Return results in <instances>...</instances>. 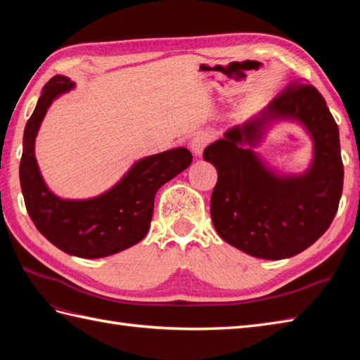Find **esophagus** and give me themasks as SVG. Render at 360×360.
I'll list each match as a JSON object with an SVG mask.
<instances>
[{
    "label": "esophagus",
    "mask_w": 360,
    "mask_h": 360,
    "mask_svg": "<svg viewBox=\"0 0 360 360\" xmlns=\"http://www.w3.org/2000/svg\"><path fill=\"white\" fill-rule=\"evenodd\" d=\"M210 142V136L207 133H198L193 136V139L190 141V150L193 151V155L201 158L204 148L207 147V143Z\"/></svg>",
    "instance_id": "esophagus-1"
}]
</instances>
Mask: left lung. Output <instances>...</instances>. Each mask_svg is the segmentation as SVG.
I'll list each match as a JSON object with an SVG mask.
<instances>
[{
  "label": "left lung",
  "mask_w": 360,
  "mask_h": 360,
  "mask_svg": "<svg viewBox=\"0 0 360 360\" xmlns=\"http://www.w3.org/2000/svg\"><path fill=\"white\" fill-rule=\"evenodd\" d=\"M281 121L300 126L313 142L302 174H283L255 151ZM218 172L210 215L231 246L263 259L290 258L330 227L343 188L339 128L311 85L290 88L204 150Z\"/></svg>",
  "instance_id": "1"
}]
</instances>
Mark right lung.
Listing matches in <instances>:
<instances>
[{"label":"right lung","instance_id":"1","mask_svg":"<svg viewBox=\"0 0 360 360\" xmlns=\"http://www.w3.org/2000/svg\"><path fill=\"white\" fill-rule=\"evenodd\" d=\"M75 83L56 75L46 83L22 134L20 162L21 192L35 227L46 240L66 254L103 258L134 246L147 235L155 196L165 182L192 164L186 147L142 158L103 193L85 200L60 198L46 184L35 158V139L46 112Z\"/></svg>","mask_w":360,"mask_h":360}]
</instances>
